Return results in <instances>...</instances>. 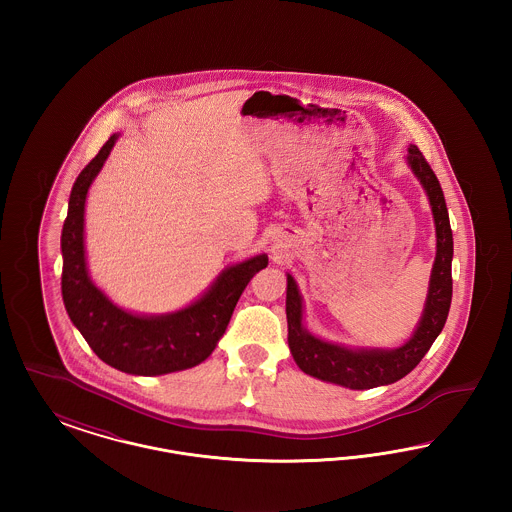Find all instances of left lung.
Here are the masks:
<instances>
[{"label": "left lung", "mask_w": 512, "mask_h": 512, "mask_svg": "<svg viewBox=\"0 0 512 512\" xmlns=\"http://www.w3.org/2000/svg\"><path fill=\"white\" fill-rule=\"evenodd\" d=\"M407 161L428 194L436 224V261L420 322L411 340L397 349H349L338 343L318 340L303 326V301L292 274H288L286 317L290 351L297 366L318 380L349 390H370L393 384L422 361L445 326L453 295V232L449 213L438 176L430 169L418 147L409 146Z\"/></svg>", "instance_id": "8db88e82"}]
</instances>
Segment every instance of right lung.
<instances>
[{
    "instance_id": "right-lung-1",
    "label": "right lung",
    "mask_w": 512,
    "mask_h": 512,
    "mask_svg": "<svg viewBox=\"0 0 512 512\" xmlns=\"http://www.w3.org/2000/svg\"><path fill=\"white\" fill-rule=\"evenodd\" d=\"M113 134L74 182L61 232L63 303L84 340L103 363L138 376H159L203 363L217 347L249 280L268 265L255 255L222 270L192 305L169 315H132L94 286L84 253V205L88 188L117 142Z\"/></svg>"
}]
</instances>
